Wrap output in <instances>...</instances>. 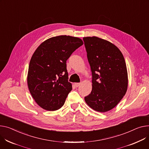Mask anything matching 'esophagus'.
<instances>
[{
    "instance_id": "obj_1",
    "label": "esophagus",
    "mask_w": 149,
    "mask_h": 149,
    "mask_svg": "<svg viewBox=\"0 0 149 149\" xmlns=\"http://www.w3.org/2000/svg\"><path fill=\"white\" fill-rule=\"evenodd\" d=\"M80 84H81V83H74V86L76 87H78Z\"/></svg>"
}]
</instances>
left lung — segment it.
<instances>
[{"label": "left lung", "instance_id": "obj_1", "mask_svg": "<svg viewBox=\"0 0 149 149\" xmlns=\"http://www.w3.org/2000/svg\"><path fill=\"white\" fill-rule=\"evenodd\" d=\"M83 41L92 74V90L84 100L93 110L105 113L119 103L127 91L125 58L119 49L105 39L88 36Z\"/></svg>", "mask_w": 149, "mask_h": 149}]
</instances>
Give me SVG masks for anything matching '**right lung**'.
<instances>
[{
    "label": "right lung",
    "mask_w": 149,
    "mask_h": 149,
    "mask_svg": "<svg viewBox=\"0 0 149 149\" xmlns=\"http://www.w3.org/2000/svg\"><path fill=\"white\" fill-rule=\"evenodd\" d=\"M83 44L79 38L57 36L44 41L33 54L29 66L27 85L36 104L44 110L56 111L64 105L72 90L66 61Z\"/></svg>",
    "instance_id": "1"
}]
</instances>
